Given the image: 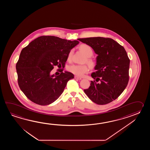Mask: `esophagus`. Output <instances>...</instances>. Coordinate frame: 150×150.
<instances>
[{
	"mask_svg": "<svg viewBox=\"0 0 150 150\" xmlns=\"http://www.w3.org/2000/svg\"><path fill=\"white\" fill-rule=\"evenodd\" d=\"M74 78H75L76 79L81 80V78L79 77V76H74Z\"/></svg>",
	"mask_w": 150,
	"mask_h": 150,
	"instance_id": "34e87169",
	"label": "esophagus"
}]
</instances>
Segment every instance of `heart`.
I'll use <instances>...</instances> for the list:
<instances>
[{"instance_id":"1","label":"heart","mask_w":150,"mask_h":150,"mask_svg":"<svg viewBox=\"0 0 150 150\" xmlns=\"http://www.w3.org/2000/svg\"><path fill=\"white\" fill-rule=\"evenodd\" d=\"M80 49L83 51L86 56L85 62L91 67L96 66V62L91 57L93 54L92 48L87 45H81ZM73 54V50H71L67 55V60L70 61ZM69 71L77 76H83L85 74L88 73L89 67L86 65H79V64H72L68 67Z\"/></svg>"}]
</instances>
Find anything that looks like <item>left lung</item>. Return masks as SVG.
Masks as SVG:
<instances>
[{"label": "left lung", "instance_id": "1", "mask_svg": "<svg viewBox=\"0 0 150 150\" xmlns=\"http://www.w3.org/2000/svg\"><path fill=\"white\" fill-rule=\"evenodd\" d=\"M92 48L96 54V72L89 88L84 92L93 102L105 105L117 99L127 86L130 59L123 47L112 38H78Z\"/></svg>", "mask_w": 150, "mask_h": 150}]
</instances>
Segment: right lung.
<instances>
[{
  "label": "right lung",
  "mask_w": 150,
  "mask_h": 150,
  "mask_svg": "<svg viewBox=\"0 0 150 150\" xmlns=\"http://www.w3.org/2000/svg\"><path fill=\"white\" fill-rule=\"evenodd\" d=\"M79 42L54 36H42L23 48L16 64L20 88L28 99L40 105L55 101L64 91L72 73L63 70L51 74L54 66L63 67L71 50Z\"/></svg>",
  "instance_id": "right-lung-1"
}]
</instances>
